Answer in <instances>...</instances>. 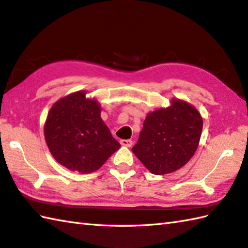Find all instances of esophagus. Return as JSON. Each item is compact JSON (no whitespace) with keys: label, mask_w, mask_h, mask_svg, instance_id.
Masks as SVG:
<instances>
[{"label":"esophagus","mask_w":248,"mask_h":248,"mask_svg":"<svg viewBox=\"0 0 248 248\" xmlns=\"http://www.w3.org/2000/svg\"><path fill=\"white\" fill-rule=\"evenodd\" d=\"M132 141L131 140H121L120 141V144L123 146H127V147H130V146H132Z\"/></svg>","instance_id":"obj_1"}]
</instances>
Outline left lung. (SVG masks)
Instances as JSON below:
<instances>
[{
	"label": "left lung",
	"instance_id": "left-lung-1",
	"mask_svg": "<svg viewBox=\"0 0 248 248\" xmlns=\"http://www.w3.org/2000/svg\"><path fill=\"white\" fill-rule=\"evenodd\" d=\"M202 119L195 107L173 100L166 109L148 114L132 151L154 174H166L183 167L199 146Z\"/></svg>",
	"mask_w": 248,
	"mask_h": 248
}]
</instances>
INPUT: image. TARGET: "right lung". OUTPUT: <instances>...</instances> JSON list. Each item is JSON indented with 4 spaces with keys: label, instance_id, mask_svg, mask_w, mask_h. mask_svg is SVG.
Here are the masks:
<instances>
[{
    "label": "right lung",
    "instance_id": "1",
    "mask_svg": "<svg viewBox=\"0 0 248 248\" xmlns=\"http://www.w3.org/2000/svg\"><path fill=\"white\" fill-rule=\"evenodd\" d=\"M44 136L54 158L81 173L101 168L120 147L103 123L100 105L88 100L84 92L70 94L53 105Z\"/></svg>",
    "mask_w": 248,
    "mask_h": 248
}]
</instances>
